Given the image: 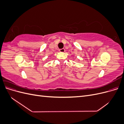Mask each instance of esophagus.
<instances>
[{
  "label": "esophagus",
  "instance_id": "1",
  "mask_svg": "<svg viewBox=\"0 0 124 124\" xmlns=\"http://www.w3.org/2000/svg\"><path fill=\"white\" fill-rule=\"evenodd\" d=\"M65 50L64 48H62V49H59V52H62V53H63V52H65Z\"/></svg>",
  "mask_w": 124,
  "mask_h": 124
}]
</instances>
